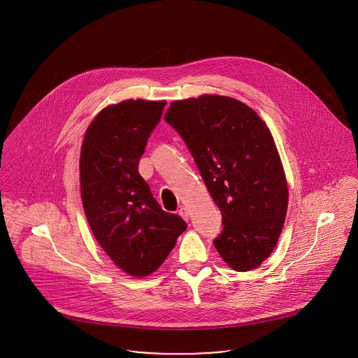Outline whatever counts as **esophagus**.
<instances>
[{"label":"esophagus","instance_id":"1","mask_svg":"<svg viewBox=\"0 0 358 358\" xmlns=\"http://www.w3.org/2000/svg\"><path fill=\"white\" fill-rule=\"evenodd\" d=\"M178 215L185 220V222H187L189 220V210H187V208H185V206H181L180 208V210H178Z\"/></svg>","mask_w":358,"mask_h":358}]
</instances>
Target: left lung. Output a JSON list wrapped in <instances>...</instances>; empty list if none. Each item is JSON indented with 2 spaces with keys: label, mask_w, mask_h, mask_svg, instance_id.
I'll use <instances>...</instances> for the list:
<instances>
[{
  "label": "left lung",
  "mask_w": 358,
  "mask_h": 358,
  "mask_svg": "<svg viewBox=\"0 0 358 358\" xmlns=\"http://www.w3.org/2000/svg\"><path fill=\"white\" fill-rule=\"evenodd\" d=\"M165 120L187 143L222 212L217 252L236 271L257 268L278 243L289 204L268 127L251 107L220 95L176 101Z\"/></svg>",
  "instance_id": "obj_1"
}]
</instances>
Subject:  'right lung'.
I'll return each instance as SVG.
<instances>
[{
  "instance_id": "1",
  "label": "right lung",
  "mask_w": 358,
  "mask_h": 358,
  "mask_svg": "<svg viewBox=\"0 0 358 358\" xmlns=\"http://www.w3.org/2000/svg\"><path fill=\"white\" fill-rule=\"evenodd\" d=\"M165 101H124L95 117L80 152V190L90 228L104 252L131 276L154 273L187 222L165 212L138 164Z\"/></svg>"
}]
</instances>
